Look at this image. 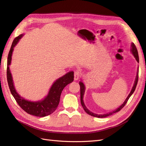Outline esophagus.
Returning a JSON list of instances; mask_svg holds the SVG:
<instances>
[{
  "instance_id": "esophagus-1",
  "label": "esophagus",
  "mask_w": 146,
  "mask_h": 146,
  "mask_svg": "<svg viewBox=\"0 0 146 146\" xmlns=\"http://www.w3.org/2000/svg\"><path fill=\"white\" fill-rule=\"evenodd\" d=\"M79 77H80L79 71H75V73H74V80H78L79 79Z\"/></svg>"
}]
</instances>
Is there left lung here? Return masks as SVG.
I'll use <instances>...</instances> for the list:
<instances>
[{"label": "left lung", "mask_w": 146, "mask_h": 146, "mask_svg": "<svg viewBox=\"0 0 146 146\" xmlns=\"http://www.w3.org/2000/svg\"><path fill=\"white\" fill-rule=\"evenodd\" d=\"M132 48H131V52L132 53V54L134 55V56L135 57V60H137V62L139 61V55H138V52H137V48H136L135 44H134V43H132ZM138 74H139V71H137V75H136V78H135V82H134V86H133V87L132 88V90L131 92V93H130L129 95H128V97H127V98L125 99V100L124 101V102H123V104H122L120 105V106L117 108V109H115V110L112 111H110V112L108 113H106V114H103V115H98V114H96V113H94L92 112V111H90L86 107L85 105L84 104V102H83V95H84V94H85V86L84 85V84H83V83L81 81L79 82V84H80V101H81V104L82 105V107L83 108V109H84V110L86 111V113H87L88 114H89L91 116H93V117H98V118H104V117H108V116H110L111 115H112L115 113L116 112H118V111H119L122 108L125 106V104H127V102L128 100L129 99V98L131 97V96L132 95L133 93L134 92L135 90V88H136V86H137V82H138Z\"/></svg>", "instance_id": "1"}]
</instances>
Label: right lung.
Returning a JSON list of instances; mask_svg holds the SVG:
<instances>
[{
    "label": "right lung",
    "instance_id": "obj_1",
    "mask_svg": "<svg viewBox=\"0 0 146 146\" xmlns=\"http://www.w3.org/2000/svg\"><path fill=\"white\" fill-rule=\"evenodd\" d=\"M23 36V35H21L14 39L8 54L7 79L9 89L18 105L21 107L22 109L26 111L27 113L40 117L47 116L53 113L57 108L59 103H60V96L62 91L68 84L73 81L74 72L70 71L66 75L56 80V82L52 84L49 90L48 95L41 101L31 102L21 97L14 88L13 80H12L9 66L11 63L12 54L14 48Z\"/></svg>",
    "mask_w": 146,
    "mask_h": 146
}]
</instances>
